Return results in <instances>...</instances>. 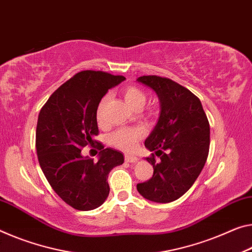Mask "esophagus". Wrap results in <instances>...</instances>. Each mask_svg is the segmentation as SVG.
Masks as SVG:
<instances>
[{"mask_svg":"<svg viewBox=\"0 0 252 252\" xmlns=\"http://www.w3.org/2000/svg\"><path fill=\"white\" fill-rule=\"evenodd\" d=\"M125 159L127 162H137L138 161V158L135 157V156H131V155H126Z\"/></svg>","mask_w":252,"mask_h":252,"instance_id":"esophagus-1","label":"esophagus"}]
</instances>
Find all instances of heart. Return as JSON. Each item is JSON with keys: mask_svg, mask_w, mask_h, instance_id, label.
<instances>
[{"mask_svg": "<svg viewBox=\"0 0 252 252\" xmlns=\"http://www.w3.org/2000/svg\"><path fill=\"white\" fill-rule=\"evenodd\" d=\"M123 97L132 109H141L146 103V93L140 87L126 86L122 90ZM105 104V97L101 99L96 109V119L99 125L103 123V109ZM143 137V130L140 127H121L110 135V145L117 149L130 153L132 151L138 141Z\"/></svg>", "mask_w": 252, "mask_h": 252, "instance_id": "heart-1", "label": "heart"}]
</instances>
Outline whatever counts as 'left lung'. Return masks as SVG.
<instances>
[{
  "label": "left lung",
  "instance_id": "obj_1",
  "mask_svg": "<svg viewBox=\"0 0 252 252\" xmlns=\"http://www.w3.org/2000/svg\"><path fill=\"white\" fill-rule=\"evenodd\" d=\"M138 82L157 93L161 111L145 141L154 151L146 158L154 167V175L139 183L137 189L156 203L176 201L190 189L205 165L210 150L209 120L199 98L178 83L156 75L141 76Z\"/></svg>",
  "mask_w": 252,
  "mask_h": 252
}]
</instances>
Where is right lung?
<instances>
[{
	"label": "right lung",
	"instance_id": "obj_1",
	"mask_svg": "<svg viewBox=\"0 0 252 252\" xmlns=\"http://www.w3.org/2000/svg\"><path fill=\"white\" fill-rule=\"evenodd\" d=\"M125 79L101 70L79 71L59 86L40 110L35 130L40 167L56 194L75 210L101 206L110 193V171L125 161L121 153L95 140L98 103ZM86 145L100 150L97 163L82 158L81 149Z\"/></svg>",
	"mask_w": 252,
	"mask_h": 252
}]
</instances>
